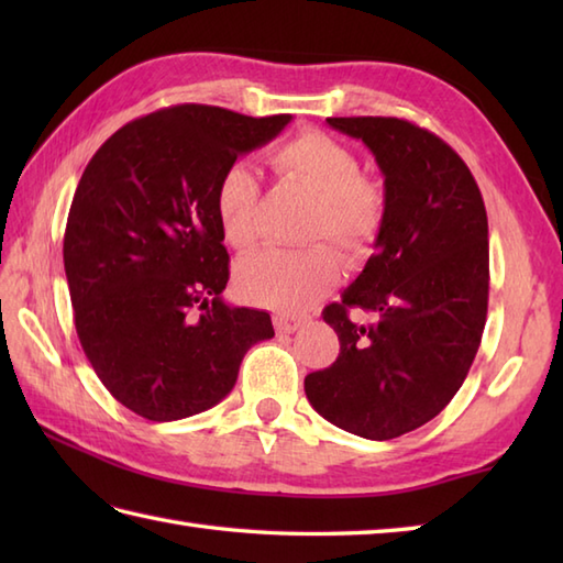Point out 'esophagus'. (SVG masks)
<instances>
[{
  "label": "esophagus",
  "instance_id": "obj_1",
  "mask_svg": "<svg viewBox=\"0 0 563 563\" xmlns=\"http://www.w3.org/2000/svg\"><path fill=\"white\" fill-rule=\"evenodd\" d=\"M275 329H278V333H295L297 329H300L305 324L302 317H288V314H278L273 319Z\"/></svg>",
  "mask_w": 563,
  "mask_h": 563
}]
</instances>
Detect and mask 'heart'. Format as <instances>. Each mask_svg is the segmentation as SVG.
Instances as JSON below:
<instances>
[{
  "label": "heart",
  "instance_id": "heart-1",
  "mask_svg": "<svg viewBox=\"0 0 563 563\" xmlns=\"http://www.w3.org/2000/svg\"><path fill=\"white\" fill-rule=\"evenodd\" d=\"M271 166L283 181L317 196L307 236H327L349 261L369 254L385 222V190L363 176L353 147L324 130H305L271 152ZM224 242L236 251L261 234V188L244 164L227 166L212 196ZM341 275V261L327 244L307 249H263L234 266V285L249 302L300 312L324 297Z\"/></svg>",
  "mask_w": 563,
  "mask_h": 563
}]
</instances>
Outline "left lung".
Returning a JSON list of instances; mask_svg holds the SVG:
<instances>
[{
	"instance_id": "8db88e82",
	"label": "left lung",
	"mask_w": 563,
	"mask_h": 563,
	"mask_svg": "<svg viewBox=\"0 0 563 563\" xmlns=\"http://www.w3.org/2000/svg\"><path fill=\"white\" fill-rule=\"evenodd\" d=\"M363 140L385 176V222L363 273L329 305L336 363L305 377L329 423L391 440L435 418L479 351L488 309V220L470 166L448 142L401 118H327ZM353 306L373 313L357 325Z\"/></svg>"
}]
</instances>
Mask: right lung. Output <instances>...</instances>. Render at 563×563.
Masks as SVG:
<instances>
[{"label":"right lung","mask_w":563,"mask_h":563,"mask_svg":"<svg viewBox=\"0 0 563 563\" xmlns=\"http://www.w3.org/2000/svg\"><path fill=\"white\" fill-rule=\"evenodd\" d=\"M288 123L172 106L115 130L81 174L63 244L77 336L103 387L147 421L208 411L251 345L273 339L268 312L222 300L230 254L212 196Z\"/></svg>","instance_id":"obj_1"}]
</instances>
